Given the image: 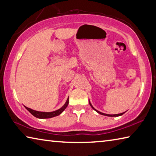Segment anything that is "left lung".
<instances>
[{
	"label": "left lung",
	"mask_w": 156,
	"mask_h": 156,
	"mask_svg": "<svg viewBox=\"0 0 156 156\" xmlns=\"http://www.w3.org/2000/svg\"><path fill=\"white\" fill-rule=\"evenodd\" d=\"M89 105H90V106L91 107V108L93 109H94L95 111H96V112H98V113H100V114H101V115H107V116H110V117H118V116H120V115H123L124 113H125V112H123V113H118V114H113V115H110V114H106V113H102V112H100L99 111H98V110H96V109H94V107L92 106V105L91 104V102H90V101H89Z\"/></svg>",
	"instance_id": "1"
}]
</instances>
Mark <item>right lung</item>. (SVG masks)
Listing matches in <instances>:
<instances>
[{
    "mask_svg": "<svg viewBox=\"0 0 156 156\" xmlns=\"http://www.w3.org/2000/svg\"><path fill=\"white\" fill-rule=\"evenodd\" d=\"M69 104V97L66 101L65 104L63 105V106L60 108V109H58L56 111H54V112H38V111H35L30 109V108H28L27 107H25L28 110L31 114H32L34 116H35L36 118H41V119H44V118H51L53 117H55V116H57L60 115V113H62L63 111H64L66 107H67V105Z\"/></svg>",
    "mask_w": 156,
    "mask_h": 156,
    "instance_id": "right-lung-1",
    "label": "right lung"
}]
</instances>
